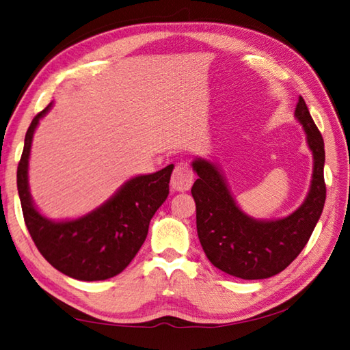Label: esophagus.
Segmentation results:
<instances>
[{"label":"esophagus","instance_id":"esophagus-1","mask_svg":"<svg viewBox=\"0 0 350 350\" xmlns=\"http://www.w3.org/2000/svg\"><path fill=\"white\" fill-rule=\"evenodd\" d=\"M194 183V173L185 163H177L171 176V188L174 191H188Z\"/></svg>","mask_w":350,"mask_h":350}]
</instances>
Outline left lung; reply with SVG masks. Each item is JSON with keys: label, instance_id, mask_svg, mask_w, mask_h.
I'll return each instance as SVG.
<instances>
[{"label": "left lung", "instance_id": "left-lung-1", "mask_svg": "<svg viewBox=\"0 0 350 350\" xmlns=\"http://www.w3.org/2000/svg\"><path fill=\"white\" fill-rule=\"evenodd\" d=\"M295 116L307 133L314 163L306 202L286 218L260 221L248 217L236 204L215 163L200 158L192 162L198 176L191 194L197 207L200 243L211 263L233 277L263 280L284 271L306 247L322 215L326 198L323 138L301 96Z\"/></svg>", "mask_w": 350, "mask_h": 350}]
</instances>
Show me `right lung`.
<instances>
[{
  "label": "right lung",
  "instance_id": "right-lung-1",
  "mask_svg": "<svg viewBox=\"0 0 350 350\" xmlns=\"http://www.w3.org/2000/svg\"><path fill=\"white\" fill-rule=\"evenodd\" d=\"M51 105L29 124L18 165V192L25 226L37 250L57 271L81 281L108 280L120 273L144 243L150 219L168 197L174 165L133 177L85 217L60 222L44 218L29 196L28 158L34 131Z\"/></svg>",
  "mask_w": 350,
  "mask_h": 350
}]
</instances>
